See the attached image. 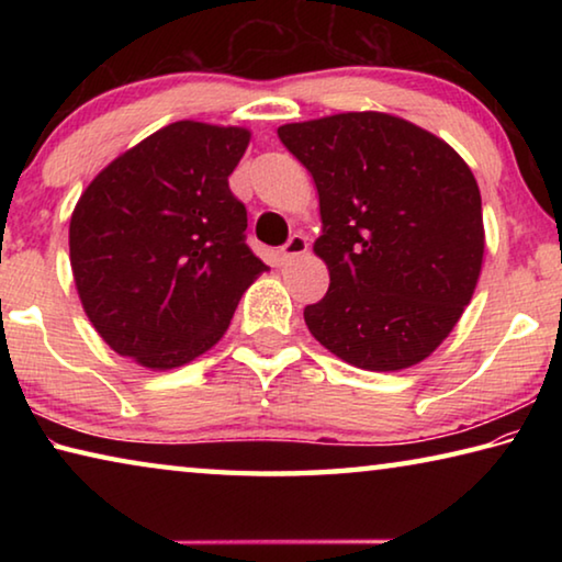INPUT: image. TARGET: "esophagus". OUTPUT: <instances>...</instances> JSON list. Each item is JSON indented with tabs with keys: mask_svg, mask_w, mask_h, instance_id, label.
<instances>
[{
	"mask_svg": "<svg viewBox=\"0 0 562 562\" xmlns=\"http://www.w3.org/2000/svg\"><path fill=\"white\" fill-rule=\"evenodd\" d=\"M304 252H307V237H304V235H292L280 250L282 262H290L294 258H300V255H304Z\"/></svg>",
	"mask_w": 562,
	"mask_h": 562,
	"instance_id": "1",
	"label": "esophagus"
}]
</instances>
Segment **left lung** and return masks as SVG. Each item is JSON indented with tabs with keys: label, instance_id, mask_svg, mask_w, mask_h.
<instances>
[{
	"label": "left lung",
	"instance_id": "8db88e82",
	"mask_svg": "<svg viewBox=\"0 0 562 562\" xmlns=\"http://www.w3.org/2000/svg\"><path fill=\"white\" fill-rule=\"evenodd\" d=\"M278 136L319 193L315 255L329 290L304 307L322 347L367 372H398L451 335L483 265L479 183L434 133L392 113L284 123Z\"/></svg>",
	"mask_w": 562,
	"mask_h": 562
}]
</instances>
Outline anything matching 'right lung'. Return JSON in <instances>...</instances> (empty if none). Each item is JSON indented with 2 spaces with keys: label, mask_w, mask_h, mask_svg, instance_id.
<instances>
[{
  "label": "right lung",
  "mask_w": 562,
  "mask_h": 562,
  "mask_svg": "<svg viewBox=\"0 0 562 562\" xmlns=\"http://www.w3.org/2000/svg\"><path fill=\"white\" fill-rule=\"evenodd\" d=\"M250 131L176 121L101 170L69 225L89 322L121 357L166 372L221 341L243 292L270 270L245 245L227 186Z\"/></svg>",
  "instance_id": "obj_1"
}]
</instances>
